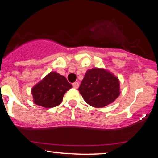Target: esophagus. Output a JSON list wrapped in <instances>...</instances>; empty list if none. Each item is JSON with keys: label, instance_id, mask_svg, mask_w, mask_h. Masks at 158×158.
<instances>
[{"label": "esophagus", "instance_id": "1", "mask_svg": "<svg viewBox=\"0 0 158 158\" xmlns=\"http://www.w3.org/2000/svg\"><path fill=\"white\" fill-rule=\"evenodd\" d=\"M73 86L74 87L75 89H77L79 87V83L77 82H75L73 83Z\"/></svg>", "mask_w": 158, "mask_h": 158}]
</instances>
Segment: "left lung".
Returning a JSON list of instances; mask_svg holds the SVG:
<instances>
[{"label": "left lung", "mask_w": 158, "mask_h": 158, "mask_svg": "<svg viewBox=\"0 0 158 158\" xmlns=\"http://www.w3.org/2000/svg\"><path fill=\"white\" fill-rule=\"evenodd\" d=\"M78 90L85 102L95 108H102L119 96V81L106 69L93 68L85 73Z\"/></svg>", "instance_id": "1"}]
</instances>
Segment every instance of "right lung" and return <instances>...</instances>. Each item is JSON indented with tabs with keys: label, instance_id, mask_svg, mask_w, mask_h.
Here are the masks:
<instances>
[{
	"label": "right lung",
	"instance_id": "right-lung-1",
	"mask_svg": "<svg viewBox=\"0 0 158 158\" xmlns=\"http://www.w3.org/2000/svg\"><path fill=\"white\" fill-rule=\"evenodd\" d=\"M72 87L64 76L51 72L32 88L34 102L47 108L58 106L64 94Z\"/></svg>",
	"mask_w": 158,
	"mask_h": 158
}]
</instances>
